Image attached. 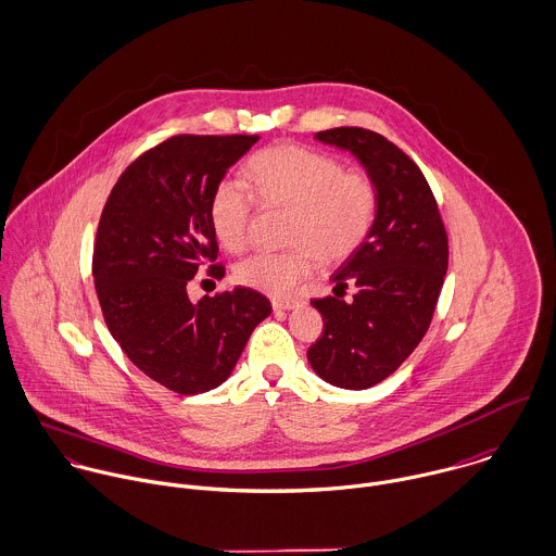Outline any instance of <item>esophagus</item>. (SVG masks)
I'll return each mask as SVG.
<instances>
[{
	"instance_id": "obj_1",
	"label": "esophagus",
	"mask_w": 556,
	"mask_h": 556,
	"mask_svg": "<svg viewBox=\"0 0 556 556\" xmlns=\"http://www.w3.org/2000/svg\"><path fill=\"white\" fill-rule=\"evenodd\" d=\"M271 306H274V311H293V308L302 306V300H274Z\"/></svg>"
}]
</instances>
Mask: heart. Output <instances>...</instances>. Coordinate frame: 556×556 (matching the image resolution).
Here are the masks:
<instances>
[{"mask_svg": "<svg viewBox=\"0 0 556 556\" xmlns=\"http://www.w3.org/2000/svg\"><path fill=\"white\" fill-rule=\"evenodd\" d=\"M245 181L263 204L293 206L289 239L295 245L243 258L235 267L243 287L285 298L319 267L321 256L348 258L369 235L377 211L372 179L363 170H343L326 153L295 144L265 149L245 164ZM251 194L235 179L219 181L211 193L208 219L230 252H241L250 241Z\"/></svg>", "mask_w": 556, "mask_h": 556, "instance_id": "heart-1", "label": "heart"}]
</instances>
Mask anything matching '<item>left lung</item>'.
Here are the masks:
<instances>
[{
    "label": "left lung",
    "mask_w": 556,
    "mask_h": 556,
    "mask_svg": "<svg viewBox=\"0 0 556 556\" xmlns=\"http://www.w3.org/2000/svg\"><path fill=\"white\" fill-rule=\"evenodd\" d=\"M319 142L348 151L377 189V211L363 245L332 274L337 298L313 300L324 334L308 350L313 370L328 383L365 390L390 372L422 341L448 267V239L420 168L383 136L339 127ZM352 283L355 300L338 291Z\"/></svg>",
    "instance_id": "8db88e82"
}]
</instances>
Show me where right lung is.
Returning <instances> with one entry per match:
<instances>
[{"mask_svg": "<svg viewBox=\"0 0 556 556\" xmlns=\"http://www.w3.org/2000/svg\"><path fill=\"white\" fill-rule=\"evenodd\" d=\"M258 136H175L140 155L101 213L92 276L105 324L157 383L200 394L230 377L252 330L271 313L248 287L189 300L187 282L215 261V186ZM224 276L222 265L208 267Z\"/></svg>", "mask_w": 556, "mask_h": 556, "instance_id": "1", "label": "right lung"}]
</instances>
